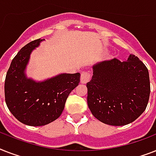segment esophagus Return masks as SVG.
<instances>
[{
	"label": "esophagus",
	"mask_w": 156,
	"mask_h": 156,
	"mask_svg": "<svg viewBox=\"0 0 156 156\" xmlns=\"http://www.w3.org/2000/svg\"><path fill=\"white\" fill-rule=\"evenodd\" d=\"M90 78H91V75L89 72H87V71H84L83 73H81V83H87L90 81Z\"/></svg>",
	"instance_id": "1"
}]
</instances>
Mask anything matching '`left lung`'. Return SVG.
<instances>
[{"label":"left lung","instance_id":"8db88e82","mask_svg":"<svg viewBox=\"0 0 156 156\" xmlns=\"http://www.w3.org/2000/svg\"><path fill=\"white\" fill-rule=\"evenodd\" d=\"M87 83V104L103 123L125 126L135 121L147 106L151 86L147 66L135 55L127 61H104L93 67Z\"/></svg>","mask_w":156,"mask_h":156}]
</instances>
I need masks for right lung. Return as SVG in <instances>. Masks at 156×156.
Listing matches in <instances>:
<instances>
[{
  "label": "right lung",
  "mask_w": 156,
  "mask_h": 156,
  "mask_svg": "<svg viewBox=\"0 0 156 156\" xmlns=\"http://www.w3.org/2000/svg\"><path fill=\"white\" fill-rule=\"evenodd\" d=\"M43 40L22 48L12 60L5 81V100L11 113L22 123L40 126L56 120L62 113L69 93L78 85L80 73H63L43 83L24 75L30 54Z\"/></svg>",
  "instance_id": "add662e5"
}]
</instances>
